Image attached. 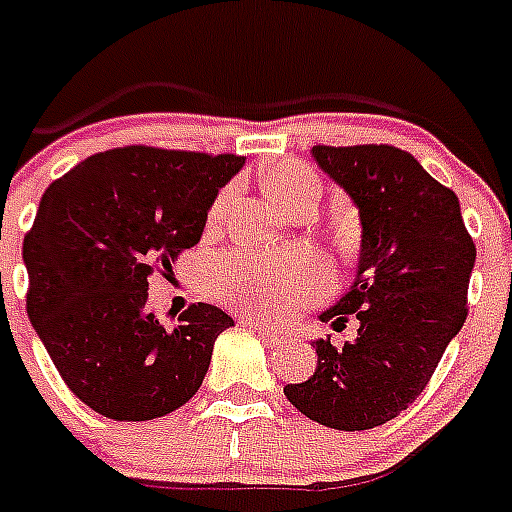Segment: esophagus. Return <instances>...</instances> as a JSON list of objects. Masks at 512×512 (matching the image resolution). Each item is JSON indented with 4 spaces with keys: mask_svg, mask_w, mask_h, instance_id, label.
Listing matches in <instances>:
<instances>
[{
    "mask_svg": "<svg viewBox=\"0 0 512 512\" xmlns=\"http://www.w3.org/2000/svg\"><path fill=\"white\" fill-rule=\"evenodd\" d=\"M245 325L251 327L253 333H259L261 338H264V341H267V343H280L282 335L277 333V330H272V327L261 325V322H253V320H245Z\"/></svg>",
    "mask_w": 512,
    "mask_h": 512,
    "instance_id": "esophagus-1",
    "label": "esophagus"
}]
</instances>
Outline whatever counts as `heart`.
<instances>
[{"instance_id":"1","label":"heart","mask_w":512,"mask_h":512,"mask_svg":"<svg viewBox=\"0 0 512 512\" xmlns=\"http://www.w3.org/2000/svg\"><path fill=\"white\" fill-rule=\"evenodd\" d=\"M269 192L282 206L293 208L306 195H320V182L301 163H282L269 171ZM227 192L219 195L211 214H222ZM327 267L317 256H296L288 261L261 259L251 253H232L219 261L214 275L216 296L224 304L237 306L261 317H282L301 306L306 298L325 288Z\"/></svg>"}]
</instances>
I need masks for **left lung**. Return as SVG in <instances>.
<instances>
[{
    "label": "left lung",
    "instance_id": "obj_1",
    "mask_svg": "<svg viewBox=\"0 0 512 512\" xmlns=\"http://www.w3.org/2000/svg\"><path fill=\"white\" fill-rule=\"evenodd\" d=\"M335 185L359 208L362 248L349 293L320 314L354 341H314L317 370L288 383L298 412L335 431H367L394 420L420 396L449 341L468 317L476 245L460 200L394 145L312 147Z\"/></svg>",
    "mask_w": 512,
    "mask_h": 512
}]
</instances>
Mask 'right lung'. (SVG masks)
Instances as JSON below:
<instances>
[{"label": "right lung", "instance_id": "1", "mask_svg": "<svg viewBox=\"0 0 512 512\" xmlns=\"http://www.w3.org/2000/svg\"><path fill=\"white\" fill-rule=\"evenodd\" d=\"M243 155L129 145L97 153L42 195L23 240L26 312L60 378L110 420H153L206 378L219 306L192 304L174 327L147 309V277L198 245L208 208Z\"/></svg>", "mask_w": 512, "mask_h": 512}]
</instances>
